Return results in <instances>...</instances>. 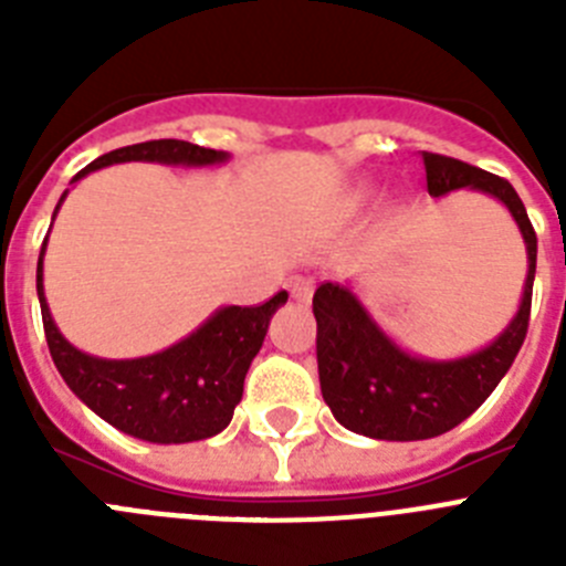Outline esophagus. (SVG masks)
<instances>
[{
  "label": "esophagus",
  "instance_id": "34e87169",
  "mask_svg": "<svg viewBox=\"0 0 566 566\" xmlns=\"http://www.w3.org/2000/svg\"><path fill=\"white\" fill-rule=\"evenodd\" d=\"M289 292H292V297L297 300V303H308L314 294V280L312 277H294L292 283H289Z\"/></svg>",
  "mask_w": 566,
  "mask_h": 566
}]
</instances>
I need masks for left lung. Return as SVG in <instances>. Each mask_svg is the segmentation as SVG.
Instances as JSON below:
<instances>
[{"label":"left lung","mask_w":566,"mask_h":566,"mask_svg":"<svg viewBox=\"0 0 566 566\" xmlns=\"http://www.w3.org/2000/svg\"><path fill=\"white\" fill-rule=\"evenodd\" d=\"M422 164L433 198L453 189H476L510 209L527 247V280L522 306L510 326L488 348L459 359L411 357L374 323L352 289L339 283L317 286L312 308L317 317L323 399L343 428L388 442H417L448 433L493 394L527 337L536 280V229L516 189L499 175L448 155L422 153Z\"/></svg>","instance_id":"1"}]
</instances>
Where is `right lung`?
<instances>
[{
	"mask_svg": "<svg viewBox=\"0 0 566 566\" xmlns=\"http://www.w3.org/2000/svg\"><path fill=\"white\" fill-rule=\"evenodd\" d=\"M229 155L218 149L198 147L178 138H161V142L133 144L102 155L76 172L73 184L84 175L122 161L209 167V164H223ZM42 258L44 247L36 266V292L50 357L70 391L90 411H96L104 422L129 437L158 444L198 442L221 433L232 422L234 405L243 397L249 365L263 345L272 314L289 300L286 292H277L260 306L218 308L181 343L149 357L102 359L70 345L50 317L42 286Z\"/></svg>",
	"mask_w": 566,
	"mask_h": 566,
	"instance_id": "obj_1",
	"label": "right lung"
}]
</instances>
